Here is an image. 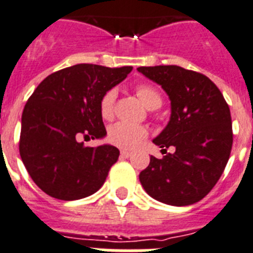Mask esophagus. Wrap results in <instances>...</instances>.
<instances>
[{"label":"esophagus","mask_w":253,"mask_h":253,"mask_svg":"<svg viewBox=\"0 0 253 253\" xmlns=\"http://www.w3.org/2000/svg\"><path fill=\"white\" fill-rule=\"evenodd\" d=\"M131 155H132V153H131V151L121 150V157H122V158H129Z\"/></svg>","instance_id":"34e87169"}]
</instances>
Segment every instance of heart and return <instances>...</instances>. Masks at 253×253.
I'll return each mask as SVG.
<instances>
[{"label":"heart","instance_id":"1","mask_svg":"<svg viewBox=\"0 0 253 253\" xmlns=\"http://www.w3.org/2000/svg\"><path fill=\"white\" fill-rule=\"evenodd\" d=\"M136 95L148 109H157L162 105V95L158 90L149 85H137L135 87ZM117 93L111 89L105 91L99 103V111L104 120H111L114 113V102ZM148 136V129L142 126L118 122L109 128L108 139L116 146L124 149H133Z\"/></svg>","mask_w":253,"mask_h":253}]
</instances>
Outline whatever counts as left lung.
<instances>
[{
	"instance_id": "obj_1",
	"label": "left lung",
	"mask_w": 253,
	"mask_h": 253,
	"mask_svg": "<svg viewBox=\"0 0 253 253\" xmlns=\"http://www.w3.org/2000/svg\"><path fill=\"white\" fill-rule=\"evenodd\" d=\"M137 71L163 87L172 111L166 128L153 140L166 155L150 157L140 182L160 203L192 205L212 190L228 163L233 144L229 107L218 86L200 72L174 65ZM170 146L176 151L167 154Z\"/></svg>"
}]
</instances>
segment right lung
Returning a JSON list of instances; mask_svg holds the SVG:
<instances>
[{
	"label": "right lung",
	"instance_id": "right-lung-1",
	"mask_svg": "<svg viewBox=\"0 0 253 253\" xmlns=\"http://www.w3.org/2000/svg\"><path fill=\"white\" fill-rule=\"evenodd\" d=\"M131 71V66L80 63L50 74L34 90L24 107L19 150L43 192L71 201L102 187L120 150L112 145L89 148L80 139L107 135L100 99Z\"/></svg>",
	"mask_w": 253,
	"mask_h": 253
}]
</instances>
